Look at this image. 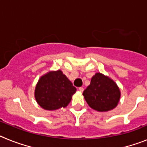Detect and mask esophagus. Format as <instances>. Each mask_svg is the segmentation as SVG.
<instances>
[{
    "mask_svg": "<svg viewBox=\"0 0 147 147\" xmlns=\"http://www.w3.org/2000/svg\"><path fill=\"white\" fill-rule=\"evenodd\" d=\"M79 90H80V92H83V90H84V88H82V87H80V88H79Z\"/></svg>",
    "mask_w": 147,
    "mask_h": 147,
    "instance_id": "esophagus-1",
    "label": "esophagus"
}]
</instances>
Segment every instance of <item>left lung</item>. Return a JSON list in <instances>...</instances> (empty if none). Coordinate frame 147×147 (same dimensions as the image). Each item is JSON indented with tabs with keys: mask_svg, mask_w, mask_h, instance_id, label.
Returning a JSON list of instances; mask_svg holds the SVG:
<instances>
[{
	"mask_svg": "<svg viewBox=\"0 0 147 147\" xmlns=\"http://www.w3.org/2000/svg\"><path fill=\"white\" fill-rule=\"evenodd\" d=\"M83 96L91 108L105 112L117 106L121 93L119 87L112 80L97 73L92 77L90 85L83 92Z\"/></svg>",
	"mask_w": 147,
	"mask_h": 147,
	"instance_id": "8db88e82",
	"label": "left lung"
}]
</instances>
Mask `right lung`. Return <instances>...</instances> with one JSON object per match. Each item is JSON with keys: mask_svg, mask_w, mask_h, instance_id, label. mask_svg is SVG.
Here are the masks:
<instances>
[{"mask_svg": "<svg viewBox=\"0 0 147 147\" xmlns=\"http://www.w3.org/2000/svg\"><path fill=\"white\" fill-rule=\"evenodd\" d=\"M76 90L65 75L61 71H57L40 78L35 88V98L45 110H57L65 107Z\"/></svg>", "mask_w": 147, "mask_h": 147, "instance_id": "obj_1", "label": "right lung"}]
</instances>
